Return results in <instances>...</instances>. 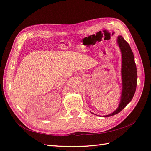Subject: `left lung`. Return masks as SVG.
<instances>
[{"label":"left lung","mask_w":151,"mask_h":151,"mask_svg":"<svg viewBox=\"0 0 151 151\" xmlns=\"http://www.w3.org/2000/svg\"><path fill=\"white\" fill-rule=\"evenodd\" d=\"M117 42L121 50L122 55V98L119 106L113 113L104 117H108L120 112L128 103H129L133 98L137 87V72L136 65L134 60V56L130 45L122 36H119ZM94 114V113H93Z\"/></svg>","instance_id":"8db88e82"}]
</instances>
